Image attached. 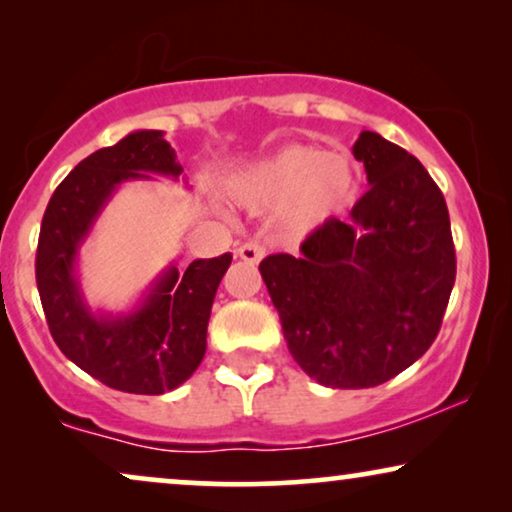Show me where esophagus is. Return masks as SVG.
<instances>
[{"label":"esophagus","mask_w":512,"mask_h":512,"mask_svg":"<svg viewBox=\"0 0 512 512\" xmlns=\"http://www.w3.org/2000/svg\"><path fill=\"white\" fill-rule=\"evenodd\" d=\"M237 256L247 263H258L265 256V247L261 242H244L240 249H237Z\"/></svg>","instance_id":"esophagus-1"}]
</instances>
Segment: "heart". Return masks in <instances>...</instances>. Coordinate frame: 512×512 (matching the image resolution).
Instances as JSON below:
<instances>
[{"label": "heart", "mask_w": 512, "mask_h": 512, "mask_svg": "<svg viewBox=\"0 0 512 512\" xmlns=\"http://www.w3.org/2000/svg\"><path fill=\"white\" fill-rule=\"evenodd\" d=\"M352 160L317 146H284L233 179V198L249 209L279 207L286 228L328 219L354 195Z\"/></svg>", "instance_id": "heart-1"}]
</instances>
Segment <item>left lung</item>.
Segmentation results:
<instances>
[{
	"mask_svg": "<svg viewBox=\"0 0 512 512\" xmlns=\"http://www.w3.org/2000/svg\"><path fill=\"white\" fill-rule=\"evenodd\" d=\"M352 153L370 191L347 219L321 223L298 256L258 265L291 356L331 389L377 387L412 366L457 277L450 214L424 165L370 130Z\"/></svg>",
	"mask_w": 512,
	"mask_h": 512,
	"instance_id": "8db88e82",
	"label": "left lung"
}]
</instances>
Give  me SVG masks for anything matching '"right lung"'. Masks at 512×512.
Here are the masks:
<instances>
[{"label":"right lung","mask_w":512,"mask_h":512,"mask_svg":"<svg viewBox=\"0 0 512 512\" xmlns=\"http://www.w3.org/2000/svg\"><path fill=\"white\" fill-rule=\"evenodd\" d=\"M184 167L163 130H135L83 158L55 188L41 221L37 286L55 345L95 380L128 394L177 389L200 366L221 277L233 256L170 265L130 312H95L76 279L79 249L125 181L179 179Z\"/></svg>","instance_id":"add662e5"}]
</instances>
